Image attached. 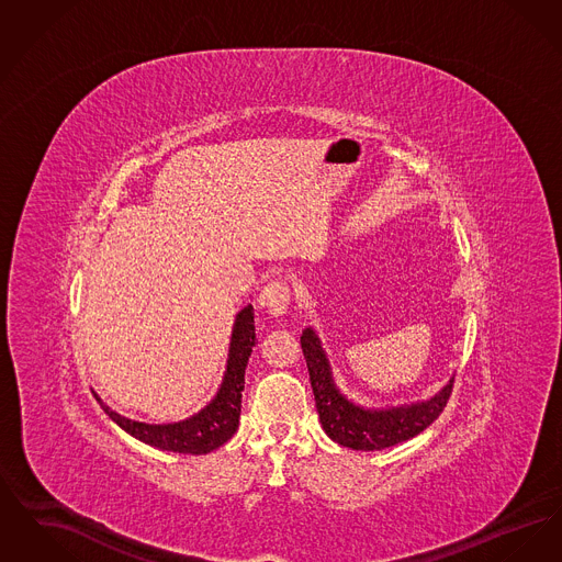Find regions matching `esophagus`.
Returning <instances> with one entry per match:
<instances>
[{
  "label": "esophagus",
  "instance_id": "obj_1",
  "mask_svg": "<svg viewBox=\"0 0 562 562\" xmlns=\"http://www.w3.org/2000/svg\"><path fill=\"white\" fill-rule=\"evenodd\" d=\"M259 307L261 310H268L271 316H280L289 310V303H291V291L284 282H271L268 284L261 294H259Z\"/></svg>",
  "mask_w": 562,
  "mask_h": 562
}]
</instances>
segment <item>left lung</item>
Returning a JSON list of instances; mask_svg holds the SVG:
<instances>
[{"mask_svg":"<svg viewBox=\"0 0 562 562\" xmlns=\"http://www.w3.org/2000/svg\"><path fill=\"white\" fill-rule=\"evenodd\" d=\"M301 348L307 362L322 429L330 440L353 451H381L417 436L442 413L453 387L451 376L426 401L367 406L349 398L339 387L321 335L312 326L303 328Z\"/></svg>","mask_w":562,"mask_h":562,"instance_id":"left-lung-1","label":"left lung"}]
</instances>
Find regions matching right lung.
Returning <instances> with one entry per match:
<instances>
[{
    "mask_svg": "<svg viewBox=\"0 0 562 562\" xmlns=\"http://www.w3.org/2000/svg\"><path fill=\"white\" fill-rule=\"evenodd\" d=\"M257 344L255 335V310L246 305L236 314L229 337V351L221 385L216 387L213 398L206 402L198 413L188 419L170 424H147L120 415L109 404L97 396L109 419L115 422L126 434L136 440L172 453L204 454L211 453L225 445L240 426L241 392H244V373L252 348Z\"/></svg>",
    "mask_w": 562,
    "mask_h": 562,
    "instance_id": "1",
    "label": "right lung"
}]
</instances>
